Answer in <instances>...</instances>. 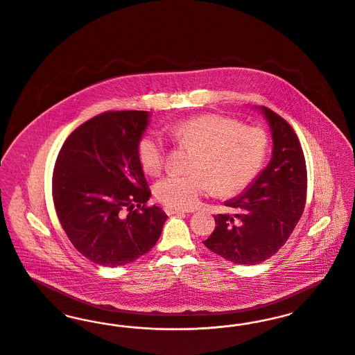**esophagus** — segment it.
<instances>
[{"instance_id":"obj_1","label":"esophagus","mask_w":355,"mask_h":355,"mask_svg":"<svg viewBox=\"0 0 355 355\" xmlns=\"http://www.w3.org/2000/svg\"><path fill=\"white\" fill-rule=\"evenodd\" d=\"M164 211L167 215H176V214H184V209H180V208H175V207H169L166 205L164 207Z\"/></svg>"}]
</instances>
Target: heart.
<instances>
[{
	"mask_svg": "<svg viewBox=\"0 0 355 355\" xmlns=\"http://www.w3.org/2000/svg\"><path fill=\"white\" fill-rule=\"evenodd\" d=\"M173 140L195 153L188 175H168L155 186L156 198L169 207L187 209L212 192L231 198L259 175L268 152L267 133L219 113H203L175 123ZM137 159L143 171L157 175L166 164L167 148L162 136L148 132L139 139Z\"/></svg>",
	"mask_w": 355,
	"mask_h": 355,
	"instance_id": "obj_1",
	"label": "heart"
}]
</instances>
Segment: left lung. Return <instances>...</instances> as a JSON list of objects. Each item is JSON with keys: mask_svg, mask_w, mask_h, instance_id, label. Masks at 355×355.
Here are the masks:
<instances>
[{"mask_svg": "<svg viewBox=\"0 0 355 355\" xmlns=\"http://www.w3.org/2000/svg\"><path fill=\"white\" fill-rule=\"evenodd\" d=\"M274 150L267 168L235 199L225 202L234 215H214L215 230L205 245L225 261L257 264L277 254L304 211L307 169L293 127L278 113L261 107Z\"/></svg>", "mask_w": 355, "mask_h": 355, "instance_id": "left-lung-1", "label": "left lung"}]
</instances>
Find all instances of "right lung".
<instances>
[{"mask_svg":"<svg viewBox=\"0 0 355 355\" xmlns=\"http://www.w3.org/2000/svg\"><path fill=\"white\" fill-rule=\"evenodd\" d=\"M147 111H108L77 127L58 152L52 196L57 218L87 259L117 267L147 254L166 212L147 205L150 189L137 159Z\"/></svg>","mask_w":355,"mask_h":355,"instance_id":"right-lung-1","label":"right lung"}]
</instances>
